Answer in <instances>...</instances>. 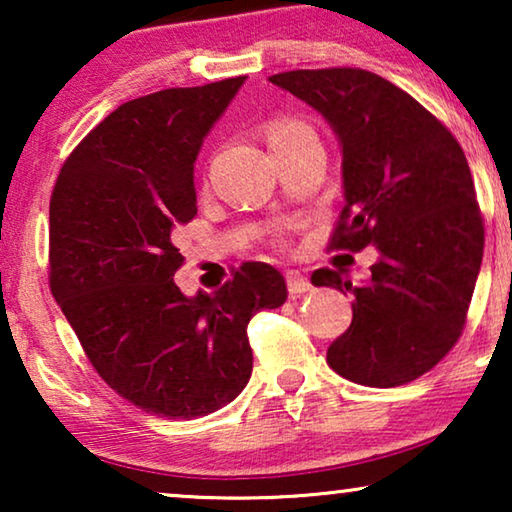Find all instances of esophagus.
<instances>
[{
  "label": "esophagus",
  "mask_w": 512,
  "mask_h": 512,
  "mask_svg": "<svg viewBox=\"0 0 512 512\" xmlns=\"http://www.w3.org/2000/svg\"><path fill=\"white\" fill-rule=\"evenodd\" d=\"M286 289H289L291 296H300V293H307L312 289L310 279L305 275H300V272H286Z\"/></svg>",
  "instance_id": "esophagus-1"
}]
</instances>
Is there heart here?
<instances>
[{
	"label": "heart",
	"instance_id": "obj_1",
	"mask_svg": "<svg viewBox=\"0 0 512 512\" xmlns=\"http://www.w3.org/2000/svg\"><path fill=\"white\" fill-rule=\"evenodd\" d=\"M265 139H268L272 153H282L298 149L305 144H319V137L314 128L303 118L279 116L265 125Z\"/></svg>",
	"mask_w": 512,
	"mask_h": 512
}]
</instances>
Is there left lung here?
<instances>
[{
    "instance_id": "1",
    "label": "left lung",
    "mask_w": 512,
    "mask_h": 512,
    "mask_svg": "<svg viewBox=\"0 0 512 512\" xmlns=\"http://www.w3.org/2000/svg\"><path fill=\"white\" fill-rule=\"evenodd\" d=\"M270 81L317 109L340 137L345 207L328 249L380 254L361 286L342 270H314L312 284L356 298L328 366L366 387L417 380L464 333L485 249L464 151L415 97L366 69H296Z\"/></svg>"
}]
</instances>
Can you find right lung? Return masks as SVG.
Here are the masks:
<instances>
[{
	"label": "right lung",
	"mask_w": 512,
	"mask_h": 512,
	"mask_svg": "<svg viewBox=\"0 0 512 512\" xmlns=\"http://www.w3.org/2000/svg\"><path fill=\"white\" fill-rule=\"evenodd\" d=\"M247 76L137 97L69 153L51 195L48 284L97 375L144 412L195 419L254 366L247 326L286 300L282 272L242 263L186 298L177 228L198 214L193 163Z\"/></svg>",
	"instance_id": "add662e5"
}]
</instances>
